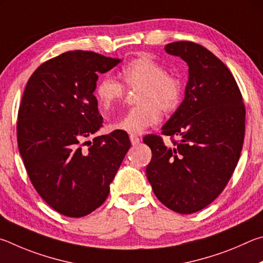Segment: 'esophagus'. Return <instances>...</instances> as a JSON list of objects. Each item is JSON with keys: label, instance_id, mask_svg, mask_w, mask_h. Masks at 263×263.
Instances as JSON below:
<instances>
[{"label": "esophagus", "instance_id": "1", "mask_svg": "<svg viewBox=\"0 0 263 263\" xmlns=\"http://www.w3.org/2000/svg\"><path fill=\"white\" fill-rule=\"evenodd\" d=\"M129 139H130V142H132L133 145H137L141 142V140L139 139V136H136V135H130V136H129Z\"/></svg>", "mask_w": 263, "mask_h": 263}]
</instances>
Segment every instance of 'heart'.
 <instances>
[{
    "instance_id": "1",
    "label": "heart",
    "mask_w": 263,
    "mask_h": 263,
    "mask_svg": "<svg viewBox=\"0 0 263 263\" xmlns=\"http://www.w3.org/2000/svg\"><path fill=\"white\" fill-rule=\"evenodd\" d=\"M122 78L129 87L142 86L139 103L120 118L108 124L110 130L128 134H142L157 124L160 109L165 113L176 109L181 101L182 84L178 77L168 75L162 64L149 58H139L127 63L122 69ZM96 96L101 107L107 109L121 100L124 86L121 82L105 75L97 83Z\"/></svg>"
}]
</instances>
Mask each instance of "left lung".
I'll list each match as a JSON object with an SVG mask.
<instances>
[{
    "instance_id": "8db88e82",
    "label": "left lung",
    "mask_w": 263,
    "mask_h": 263,
    "mask_svg": "<svg viewBox=\"0 0 263 263\" xmlns=\"http://www.w3.org/2000/svg\"><path fill=\"white\" fill-rule=\"evenodd\" d=\"M166 53L188 64L185 99L162 134L143 141L153 151L146 177L155 195L179 214H193L210 204L231 178L245 137V105L236 80L215 55L192 41L165 46Z\"/></svg>"
}]
</instances>
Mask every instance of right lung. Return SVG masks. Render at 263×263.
Instances as JSON below:
<instances>
[{"mask_svg": "<svg viewBox=\"0 0 263 263\" xmlns=\"http://www.w3.org/2000/svg\"><path fill=\"white\" fill-rule=\"evenodd\" d=\"M120 62L70 50L36 68L23 93L17 122L23 162L46 203L68 217H83L104 203L130 148L121 130L84 142L103 126L93 96L98 75Z\"/></svg>", "mask_w": 263, "mask_h": 263, "instance_id": "1", "label": "right lung"}]
</instances>
